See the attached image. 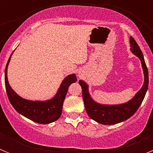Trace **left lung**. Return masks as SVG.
Returning a JSON list of instances; mask_svg holds the SVG:
<instances>
[{
  "label": "left lung",
  "instance_id": "8db88e82",
  "mask_svg": "<svg viewBox=\"0 0 153 153\" xmlns=\"http://www.w3.org/2000/svg\"><path fill=\"white\" fill-rule=\"evenodd\" d=\"M130 44L131 51L141 60L145 76L143 87L131 100L120 105H101L92 100L89 94L87 84L83 80L79 81V85L82 87V95L86 113L92 120H95L99 123L103 125H113L128 120L137 111L145 97L149 86L148 69L142 51L132 36H130Z\"/></svg>",
  "mask_w": 153,
  "mask_h": 153
}]
</instances>
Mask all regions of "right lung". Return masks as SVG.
Returning a JSON list of instances; mask_svg holds the SVG:
<instances>
[{"label": "right lung", "instance_id": "right-lung-1", "mask_svg": "<svg viewBox=\"0 0 153 153\" xmlns=\"http://www.w3.org/2000/svg\"><path fill=\"white\" fill-rule=\"evenodd\" d=\"M12 55V53H11ZM11 55L7 63L5 68V88L9 101L13 107L24 117L33 122L40 124H48L60 118L63 109V101L67 93L69 86L77 80L75 74L67 76L60 85L56 95L50 100L31 101L19 97L10 87L7 80V66Z\"/></svg>", "mask_w": 153, "mask_h": 153}]
</instances>
